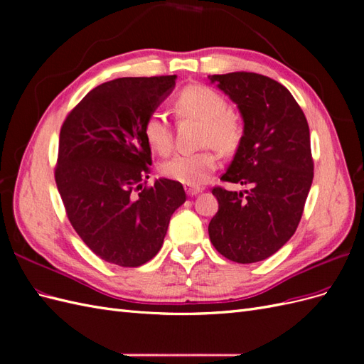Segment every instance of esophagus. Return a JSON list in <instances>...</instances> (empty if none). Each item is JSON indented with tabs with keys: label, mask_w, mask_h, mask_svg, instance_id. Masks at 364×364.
I'll return each instance as SVG.
<instances>
[{
	"label": "esophagus",
	"mask_w": 364,
	"mask_h": 364,
	"mask_svg": "<svg viewBox=\"0 0 364 364\" xmlns=\"http://www.w3.org/2000/svg\"><path fill=\"white\" fill-rule=\"evenodd\" d=\"M185 191H186V194L188 196H197L199 193H202V188L200 186H185Z\"/></svg>",
	"instance_id": "1"
}]
</instances>
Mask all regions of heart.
<instances>
[{"label": "heart", "instance_id": "b5f03b06", "mask_svg": "<svg viewBox=\"0 0 364 364\" xmlns=\"http://www.w3.org/2000/svg\"><path fill=\"white\" fill-rule=\"evenodd\" d=\"M174 107L181 115L203 121L202 142L213 144L225 153L232 151L241 136L237 117L226 111L225 98L217 91L203 85H190L176 95ZM142 134L147 144L161 155H167L173 147V129L170 119L161 109L151 111L142 124ZM218 167V156L211 149L179 153L161 167L164 176L185 186L203 185Z\"/></svg>", "mask_w": 364, "mask_h": 364}]
</instances>
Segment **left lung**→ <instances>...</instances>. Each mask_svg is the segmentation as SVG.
<instances>
[{
	"instance_id": "obj_1",
	"label": "left lung",
	"mask_w": 364,
	"mask_h": 364,
	"mask_svg": "<svg viewBox=\"0 0 364 364\" xmlns=\"http://www.w3.org/2000/svg\"><path fill=\"white\" fill-rule=\"evenodd\" d=\"M237 106L245 129L223 182L214 186L218 211L208 226L213 246L234 262L272 257L296 232L313 182L310 129L287 87L255 73L208 75Z\"/></svg>"
}]
</instances>
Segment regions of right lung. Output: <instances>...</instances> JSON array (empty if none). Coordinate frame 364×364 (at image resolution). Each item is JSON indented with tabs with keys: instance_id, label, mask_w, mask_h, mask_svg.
I'll list each match as a JSON object with an SVG mask.
<instances>
[{
	"instance_id": "right-lung-1",
	"label": "right lung",
	"mask_w": 364,
	"mask_h": 364,
	"mask_svg": "<svg viewBox=\"0 0 364 364\" xmlns=\"http://www.w3.org/2000/svg\"><path fill=\"white\" fill-rule=\"evenodd\" d=\"M176 85V75L123 77L87 92L65 118L54 179L75 232L97 257L138 267L162 247L182 183L156 179L142 134L146 117Z\"/></svg>"
}]
</instances>
